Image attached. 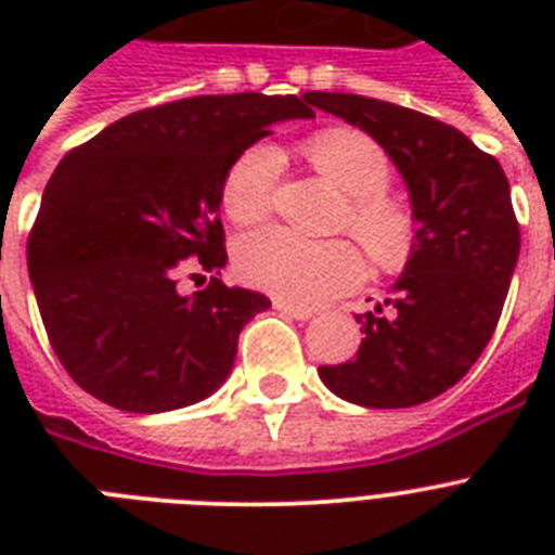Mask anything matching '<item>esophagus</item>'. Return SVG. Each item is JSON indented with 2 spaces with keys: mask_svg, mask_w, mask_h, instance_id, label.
<instances>
[{
  "mask_svg": "<svg viewBox=\"0 0 555 555\" xmlns=\"http://www.w3.org/2000/svg\"><path fill=\"white\" fill-rule=\"evenodd\" d=\"M273 308H276V311H282V313H287V317H294V320H311L313 317V311L311 308H302V305H291V302H285V299H273Z\"/></svg>",
  "mask_w": 555,
  "mask_h": 555,
  "instance_id": "obj_1",
  "label": "esophagus"
}]
</instances>
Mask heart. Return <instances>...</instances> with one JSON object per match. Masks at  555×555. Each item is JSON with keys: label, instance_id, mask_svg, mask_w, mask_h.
I'll use <instances>...</instances> for the list:
<instances>
[{"label": "heart", "instance_id": "obj_1", "mask_svg": "<svg viewBox=\"0 0 555 555\" xmlns=\"http://www.w3.org/2000/svg\"><path fill=\"white\" fill-rule=\"evenodd\" d=\"M308 158L346 198L343 227L351 230L377 264H397L412 247L414 224L400 201L388 198L391 164L377 141L357 129H325L305 143ZM282 155L256 143L230 164L221 204L235 224H253L270 212ZM235 268L247 285L296 305H322L360 285L363 256L351 242H317L287 230L264 227L235 242Z\"/></svg>", "mask_w": 555, "mask_h": 555}]
</instances>
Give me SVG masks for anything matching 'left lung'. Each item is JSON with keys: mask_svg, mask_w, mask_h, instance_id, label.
<instances>
[{"mask_svg": "<svg viewBox=\"0 0 555 555\" xmlns=\"http://www.w3.org/2000/svg\"><path fill=\"white\" fill-rule=\"evenodd\" d=\"M383 146L412 201V250L374 311L354 360L320 365L322 383L365 409H409L443 395L481 357L516 270L518 221L504 169L455 126L386 100L308 91Z\"/></svg>", "mask_w": 555, "mask_h": 555, "instance_id": "8db88e82", "label": "left lung"}]
</instances>
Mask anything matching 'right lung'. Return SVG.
<instances>
[{
    "label": "right lung",
    "mask_w": 555,
    "mask_h": 555,
    "mask_svg": "<svg viewBox=\"0 0 555 555\" xmlns=\"http://www.w3.org/2000/svg\"><path fill=\"white\" fill-rule=\"evenodd\" d=\"M296 117H313L296 94H204L120 117L60 160L30 230L28 270L77 386L120 412L158 414L230 377L238 334L270 299L218 279L221 184L270 126ZM184 275L210 285L184 297Z\"/></svg>",
    "instance_id": "1"
}]
</instances>
